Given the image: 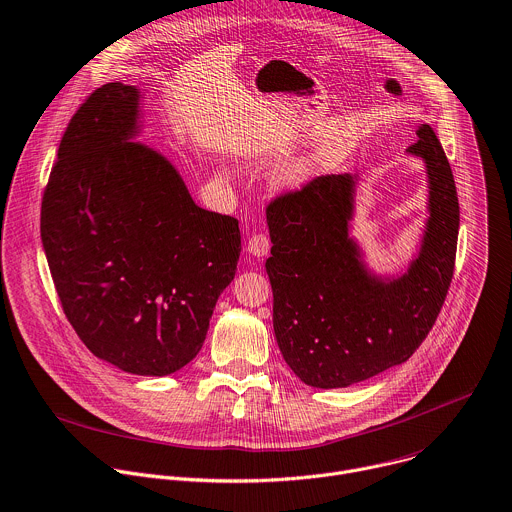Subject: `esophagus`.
Returning a JSON list of instances; mask_svg holds the SVG:
<instances>
[{"mask_svg": "<svg viewBox=\"0 0 512 512\" xmlns=\"http://www.w3.org/2000/svg\"><path fill=\"white\" fill-rule=\"evenodd\" d=\"M269 249H271V241H269V237L263 235V233H255V235L249 239V243H247V251H249L251 255H255V257H265V255L269 253Z\"/></svg>", "mask_w": 512, "mask_h": 512, "instance_id": "esophagus-1", "label": "esophagus"}]
</instances>
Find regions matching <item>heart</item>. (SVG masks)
Returning <instances> with one entry per match:
<instances>
[{"mask_svg": "<svg viewBox=\"0 0 512 512\" xmlns=\"http://www.w3.org/2000/svg\"><path fill=\"white\" fill-rule=\"evenodd\" d=\"M307 175V168L305 166H293V168H289V170H285L283 173V183L285 185H297V183H301L303 181V177Z\"/></svg>", "mask_w": 512, "mask_h": 512, "instance_id": "heart-1", "label": "heart"}]
</instances>
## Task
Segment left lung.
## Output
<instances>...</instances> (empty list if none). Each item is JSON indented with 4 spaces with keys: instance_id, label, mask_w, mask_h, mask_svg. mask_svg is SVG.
Masks as SVG:
<instances>
[{
    "instance_id": "8db88e82",
    "label": "left lung",
    "mask_w": 512,
    "mask_h": 512,
    "mask_svg": "<svg viewBox=\"0 0 512 512\" xmlns=\"http://www.w3.org/2000/svg\"><path fill=\"white\" fill-rule=\"evenodd\" d=\"M426 164L428 221L406 273L380 277L350 237L358 175H325L267 207L273 329L283 360L313 388H348L404 364L446 299L460 225L450 162L428 124L406 150Z\"/></svg>"
}]
</instances>
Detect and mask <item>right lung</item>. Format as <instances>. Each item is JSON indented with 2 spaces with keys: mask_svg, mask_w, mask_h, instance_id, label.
Here are the masks:
<instances>
[{
  "mask_svg": "<svg viewBox=\"0 0 512 512\" xmlns=\"http://www.w3.org/2000/svg\"><path fill=\"white\" fill-rule=\"evenodd\" d=\"M140 134V90L110 82L72 116L42 199V245L64 313L100 360L168 376L203 348L233 281L239 221L201 209Z\"/></svg>",
  "mask_w": 512,
  "mask_h": 512,
  "instance_id": "add662e5",
  "label": "right lung"
}]
</instances>
